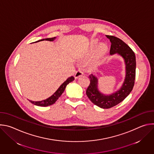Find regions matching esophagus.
I'll return each mask as SVG.
<instances>
[{
	"label": "esophagus",
	"mask_w": 154,
	"mask_h": 154,
	"mask_svg": "<svg viewBox=\"0 0 154 154\" xmlns=\"http://www.w3.org/2000/svg\"><path fill=\"white\" fill-rule=\"evenodd\" d=\"M83 74V71H82L81 70L79 69V70H77V71L75 72V74H74V77H75V79H78L79 77H81Z\"/></svg>",
	"instance_id": "esophagus-1"
}]
</instances>
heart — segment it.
<instances>
[{
  "mask_svg": "<svg viewBox=\"0 0 154 154\" xmlns=\"http://www.w3.org/2000/svg\"><path fill=\"white\" fill-rule=\"evenodd\" d=\"M106 49H107V48L105 45H100L96 51V57L97 58L101 57L103 55H104L105 54Z\"/></svg>",
  "mask_w": 154,
  "mask_h": 154,
  "instance_id": "b5f03b06",
  "label": "heart"
}]
</instances>
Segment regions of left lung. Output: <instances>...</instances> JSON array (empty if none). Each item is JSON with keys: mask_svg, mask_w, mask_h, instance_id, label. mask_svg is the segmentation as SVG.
Here are the masks:
<instances>
[{"mask_svg": "<svg viewBox=\"0 0 154 154\" xmlns=\"http://www.w3.org/2000/svg\"><path fill=\"white\" fill-rule=\"evenodd\" d=\"M106 36L111 42L110 54L118 53L124 58L126 65V76L119 91L109 96H105L98 91L97 79L93 74L89 75L90 83L86 94L94 105L102 108H112L125 99L133 89L136 74V57L134 52L121 39L112 35Z\"/></svg>", "mask_w": 154, "mask_h": 154, "instance_id": "left-lung-1", "label": "left lung"}]
</instances>
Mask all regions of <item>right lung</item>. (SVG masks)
<instances>
[{
	"instance_id": "obj_1",
	"label": "right lung",
	"mask_w": 154,
	"mask_h": 154,
	"mask_svg": "<svg viewBox=\"0 0 154 154\" xmlns=\"http://www.w3.org/2000/svg\"><path fill=\"white\" fill-rule=\"evenodd\" d=\"M55 39V37H54V38H46V39H41V40H39V41H36V42H38V41H43V40L51 41H54V39ZM74 80V77L73 76H71V77H69L58 88V89L55 91V93L52 96H51L50 97H49L48 99H47L46 100H41V101H38V102H34V101H32V100H29V101L32 103H33L35 105L40 106H46L51 105L54 104L58 100V99L61 96V95L64 92L67 85L69 84L70 82H72Z\"/></svg>"
}]
</instances>
